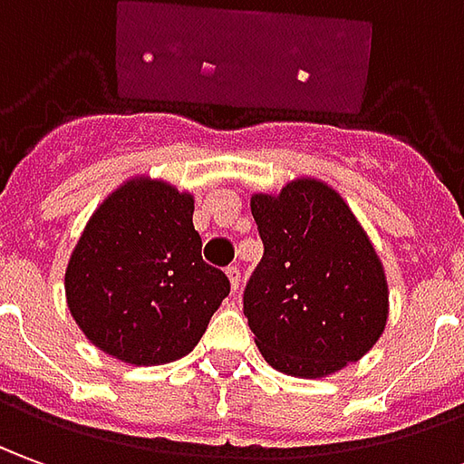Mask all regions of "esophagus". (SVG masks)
Instances as JSON below:
<instances>
[{"instance_id":"esophagus-1","label":"esophagus","mask_w":464,"mask_h":464,"mask_svg":"<svg viewBox=\"0 0 464 464\" xmlns=\"http://www.w3.org/2000/svg\"><path fill=\"white\" fill-rule=\"evenodd\" d=\"M227 277H229V285H232V293H237L239 283H242V275H239L237 265H229V267H227Z\"/></svg>"}]
</instances>
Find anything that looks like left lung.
<instances>
[{
    "instance_id": "1",
    "label": "left lung",
    "mask_w": 464,
    "mask_h": 464,
    "mask_svg": "<svg viewBox=\"0 0 464 464\" xmlns=\"http://www.w3.org/2000/svg\"><path fill=\"white\" fill-rule=\"evenodd\" d=\"M250 209L265 255L245 290V315L263 359L298 379L363 359L389 321V285L346 199L321 179L298 177L252 194Z\"/></svg>"
}]
</instances>
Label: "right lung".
<instances>
[{
	"label": "right lung",
	"instance_id": "1",
	"mask_svg": "<svg viewBox=\"0 0 464 464\" xmlns=\"http://www.w3.org/2000/svg\"><path fill=\"white\" fill-rule=\"evenodd\" d=\"M191 217L194 194L149 174L98 204L65 267L67 311L92 346L130 366L194 351L229 280L201 260Z\"/></svg>",
	"mask_w": 464,
	"mask_h": 464
}]
</instances>
